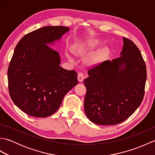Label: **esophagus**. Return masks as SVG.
<instances>
[{"label": "esophagus", "mask_w": 155, "mask_h": 155, "mask_svg": "<svg viewBox=\"0 0 155 155\" xmlns=\"http://www.w3.org/2000/svg\"><path fill=\"white\" fill-rule=\"evenodd\" d=\"M84 74L82 73V72H79V73H78V81L79 82H82L84 80Z\"/></svg>", "instance_id": "esophagus-1"}]
</instances>
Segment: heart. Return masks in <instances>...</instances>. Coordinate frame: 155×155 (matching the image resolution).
<instances>
[{
  "mask_svg": "<svg viewBox=\"0 0 155 155\" xmlns=\"http://www.w3.org/2000/svg\"><path fill=\"white\" fill-rule=\"evenodd\" d=\"M98 45V43L97 42H93V43H91L89 46H84V45H77V46H75V47L74 48V51L76 54H83L84 53H86L88 51H89L91 49H93L94 48H95ZM107 53V50L106 49H102L100 51H98L97 52V54L94 56V57L92 59V61L93 62H96L97 61L98 59L100 58H101L102 57H103L104 55L106 54ZM67 57L71 61H74V59L72 58V56L71 53H67Z\"/></svg>",
  "mask_w": 155,
  "mask_h": 155,
  "instance_id": "heart-1",
  "label": "heart"
}]
</instances>
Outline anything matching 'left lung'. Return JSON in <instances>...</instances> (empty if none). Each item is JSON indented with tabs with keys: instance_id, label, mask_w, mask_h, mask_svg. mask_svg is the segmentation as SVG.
I'll list each match as a JSON object with an SVG mask.
<instances>
[{
	"instance_id": "1",
	"label": "left lung",
	"mask_w": 155,
	"mask_h": 155,
	"mask_svg": "<svg viewBox=\"0 0 155 155\" xmlns=\"http://www.w3.org/2000/svg\"><path fill=\"white\" fill-rule=\"evenodd\" d=\"M120 57L88 71L84 81L87 117L99 125L119 124L140 106L147 80L145 62L134 42L123 37Z\"/></svg>"
}]
</instances>
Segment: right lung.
<instances>
[{
  "label": "right lung",
  "instance_id": "1",
  "mask_svg": "<svg viewBox=\"0 0 155 155\" xmlns=\"http://www.w3.org/2000/svg\"><path fill=\"white\" fill-rule=\"evenodd\" d=\"M69 31L63 26L42 27L25 35L16 46L8 68L10 96L16 106L35 117H47L78 84L77 73L61 67L58 52L47 45Z\"/></svg>",
  "mask_w": 155,
  "mask_h": 155
}]
</instances>
